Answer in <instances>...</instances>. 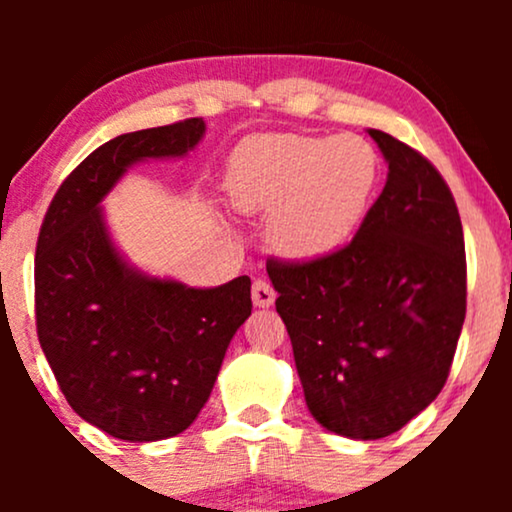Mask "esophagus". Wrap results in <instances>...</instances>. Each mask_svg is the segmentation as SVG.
<instances>
[{"label":"esophagus","mask_w":512,"mask_h":512,"mask_svg":"<svg viewBox=\"0 0 512 512\" xmlns=\"http://www.w3.org/2000/svg\"><path fill=\"white\" fill-rule=\"evenodd\" d=\"M274 298H276V293L269 281L257 279L255 284H252V303H255L257 308H269V305L274 303Z\"/></svg>","instance_id":"obj_1"}]
</instances>
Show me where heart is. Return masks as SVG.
Wrapping results in <instances>:
<instances>
[{"label": "heart", "mask_w": 512, "mask_h": 512, "mask_svg": "<svg viewBox=\"0 0 512 512\" xmlns=\"http://www.w3.org/2000/svg\"><path fill=\"white\" fill-rule=\"evenodd\" d=\"M378 154L363 137L272 134L252 139L228 163L231 202L245 214H269V243L289 260L332 255L366 214Z\"/></svg>", "instance_id": "heart-1"}]
</instances>
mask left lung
I'll return each instance as SVG.
<instances>
[{
    "mask_svg": "<svg viewBox=\"0 0 512 512\" xmlns=\"http://www.w3.org/2000/svg\"><path fill=\"white\" fill-rule=\"evenodd\" d=\"M387 182L354 240L310 262H267L305 404L327 431L390 436L448 380L467 310L457 204L419 151L368 129Z\"/></svg>",
    "mask_w": 512,
    "mask_h": 512,
    "instance_id": "1",
    "label": "left lung"
}]
</instances>
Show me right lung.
<instances>
[{
    "mask_svg": "<svg viewBox=\"0 0 512 512\" xmlns=\"http://www.w3.org/2000/svg\"><path fill=\"white\" fill-rule=\"evenodd\" d=\"M202 117L120 134L84 158L52 199L35 248V325L62 395L81 419L129 443L185 431L250 317V276L214 289L129 264L101 202L134 163L182 158Z\"/></svg>",
    "mask_w": 512,
    "mask_h": 512,
    "instance_id": "1",
    "label": "right lung"
}]
</instances>
